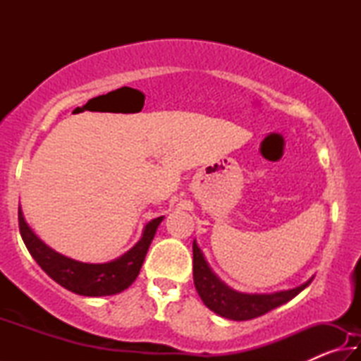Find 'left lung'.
I'll return each instance as SVG.
<instances>
[{
  "mask_svg": "<svg viewBox=\"0 0 361 361\" xmlns=\"http://www.w3.org/2000/svg\"><path fill=\"white\" fill-rule=\"evenodd\" d=\"M192 276L194 285L200 299L213 312L224 319L243 322L252 320L256 317L267 314L269 310L279 307L290 299L299 295L305 286L312 282L310 277L307 282L291 290H282L274 293H242L232 290L219 279L207 262L202 250L199 248L197 242H192Z\"/></svg>",
  "mask_w": 361,
  "mask_h": 361,
  "instance_id": "left-lung-1",
  "label": "left lung"
}]
</instances>
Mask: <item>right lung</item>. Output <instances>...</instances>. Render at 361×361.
<instances>
[{"label": "right lung", "instance_id": "add662e5", "mask_svg": "<svg viewBox=\"0 0 361 361\" xmlns=\"http://www.w3.org/2000/svg\"><path fill=\"white\" fill-rule=\"evenodd\" d=\"M162 219L164 216H159L146 223L140 240L119 258L108 262H82L68 258L46 245L30 228L19 205L20 235L33 259L49 277L56 280L63 288L89 298L118 295L135 282Z\"/></svg>", "mask_w": 361, "mask_h": 361}]
</instances>
